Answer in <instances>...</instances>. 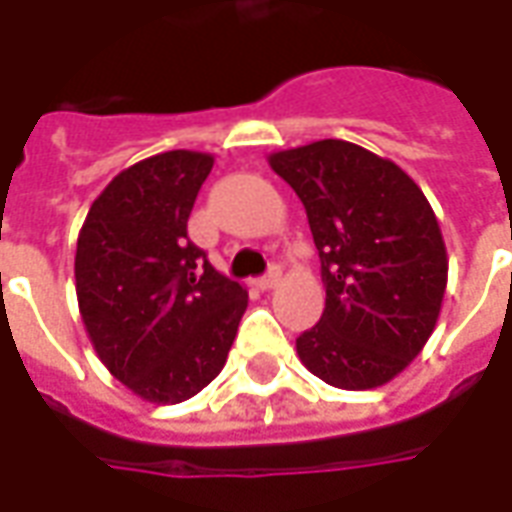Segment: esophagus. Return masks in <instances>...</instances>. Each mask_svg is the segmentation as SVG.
I'll return each instance as SVG.
<instances>
[{
    "label": "esophagus",
    "instance_id": "1",
    "mask_svg": "<svg viewBox=\"0 0 512 512\" xmlns=\"http://www.w3.org/2000/svg\"><path fill=\"white\" fill-rule=\"evenodd\" d=\"M279 279H282V268L271 266L266 271V274H263V277L257 279V285H260V288H263V290H271V288H277Z\"/></svg>",
    "mask_w": 512,
    "mask_h": 512
}]
</instances>
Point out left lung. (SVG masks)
<instances>
[{
  "mask_svg": "<svg viewBox=\"0 0 512 512\" xmlns=\"http://www.w3.org/2000/svg\"><path fill=\"white\" fill-rule=\"evenodd\" d=\"M268 164L304 202L326 285L299 359L337 389L392 381L428 343L447 288L430 202L395 161L343 139L279 150Z\"/></svg>",
  "mask_w": 512,
  "mask_h": 512,
  "instance_id": "left-lung-1",
  "label": "left lung"
}]
</instances>
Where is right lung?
<instances>
[{
    "label": "right lung",
    "instance_id": "1",
    "mask_svg": "<svg viewBox=\"0 0 512 512\" xmlns=\"http://www.w3.org/2000/svg\"><path fill=\"white\" fill-rule=\"evenodd\" d=\"M213 156L158 153L123 169L90 205L76 244L84 329L109 373L150 403H180L227 362L246 293L189 238Z\"/></svg>",
    "mask_w": 512,
    "mask_h": 512
}]
</instances>
